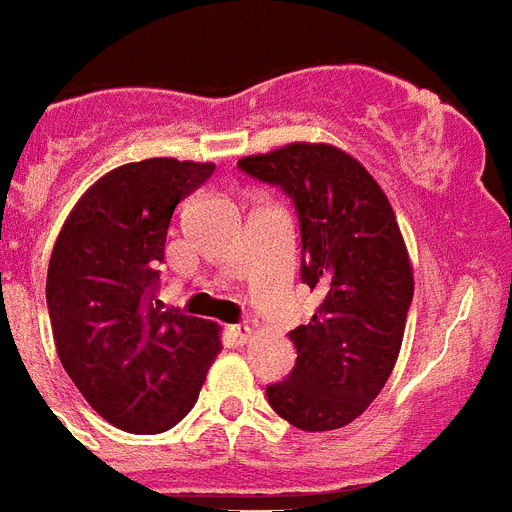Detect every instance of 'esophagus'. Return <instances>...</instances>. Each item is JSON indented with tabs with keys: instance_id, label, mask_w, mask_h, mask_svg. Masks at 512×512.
<instances>
[{
	"instance_id": "34e87169",
	"label": "esophagus",
	"mask_w": 512,
	"mask_h": 512,
	"mask_svg": "<svg viewBox=\"0 0 512 512\" xmlns=\"http://www.w3.org/2000/svg\"><path fill=\"white\" fill-rule=\"evenodd\" d=\"M230 335L238 345H243V342L251 340V327L248 324H235V327H230Z\"/></svg>"
}]
</instances>
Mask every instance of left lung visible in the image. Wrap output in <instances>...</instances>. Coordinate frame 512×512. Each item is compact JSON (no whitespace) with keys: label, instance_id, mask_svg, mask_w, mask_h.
I'll use <instances>...</instances> for the list:
<instances>
[{"label":"left lung","instance_id":"left-lung-1","mask_svg":"<svg viewBox=\"0 0 512 512\" xmlns=\"http://www.w3.org/2000/svg\"><path fill=\"white\" fill-rule=\"evenodd\" d=\"M238 167L290 196L301 280L322 295L311 322L290 332L298 350L290 377L269 384L266 398L303 432L348 426L390 379L413 301L395 211L366 167L329 143H287Z\"/></svg>","mask_w":512,"mask_h":512}]
</instances>
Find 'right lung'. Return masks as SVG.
<instances>
[{
    "mask_svg": "<svg viewBox=\"0 0 512 512\" xmlns=\"http://www.w3.org/2000/svg\"><path fill=\"white\" fill-rule=\"evenodd\" d=\"M211 162L122 164L80 196L54 243L46 306L57 356L88 405L133 434L167 432L196 405L219 327L154 306L175 206Z\"/></svg>",
    "mask_w": 512,
    "mask_h": 512,
    "instance_id": "add662e5",
    "label": "right lung"
}]
</instances>
